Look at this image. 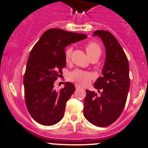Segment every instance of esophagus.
<instances>
[{"label": "esophagus", "mask_w": 148, "mask_h": 148, "mask_svg": "<svg viewBox=\"0 0 148 148\" xmlns=\"http://www.w3.org/2000/svg\"><path fill=\"white\" fill-rule=\"evenodd\" d=\"M75 87H76V89H79L80 86H79L78 84H75Z\"/></svg>", "instance_id": "1"}]
</instances>
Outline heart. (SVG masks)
<instances>
[{
    "instance_id": "obj_1",
    "label": "heart",
    "mask_w": 148,
    "mask_h": 148,
    "mask_svg": "<svg viewBox=\"0 0 148 148\" xmlns=\"http://www.w3.org/2000/svg\"><path fill=\"white\" fill-rule=\"evenodd\" d=\"M85 49H86V52L89 57H91V56H94V55H100L101 53L100 46H99V44L95 42H93V41L88 43L85 46ZM71 51H72V49L71 47H69L66 49L65 59L66 62L69 61ZM92 79V74L87 72V71H84L79 69H76L74 71H71L69 74V79L70 81L74 82L77 83L79 85H82V86L87 84Z\"/></svg>"
}]
</instances>
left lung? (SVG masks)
<instances>
[{
	"label": "left lung",
	"mask_w": 148,
	"mask_h": 148,
	"mask_svg": "<svg viewBox=\"0 0 148 148\" xmlns=\"http://www.w3.org/2000/svg\"><path fill=\"white\" fill-rule=\"evenodd\" d=\"M105 47V62L102 77L94 84L100 95L86 89L84 101V116L98 127H107L118 119L125 107L130 89L127 58L115 37L110 32L97 30Z\"/></svg>",
	"instance_id": "8db88e82"
}]
</instances>
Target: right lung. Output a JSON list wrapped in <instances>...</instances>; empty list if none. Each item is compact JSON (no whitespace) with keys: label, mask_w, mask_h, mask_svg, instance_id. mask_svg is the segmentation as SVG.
Here are the masks:
<instances>
[{"label":"right lung","mask_w":148,"mask_h":148,"mask_svg":"<svg viewBox=\"0 0 148 148\" xmlns=\"http://www.w3.org/2000/svg\"><path fill=\"white\" fill-rule=\"evenodd\" d=\"M83 34L51 28L43 34L31 51L23 77L27 110L43 125H53L64 115L66 102L75 91L74 84L65 82L61 90L54 82L66 66L65 47L85 39Z\"/></svg>","instance_id":"1"}]
</instances>
